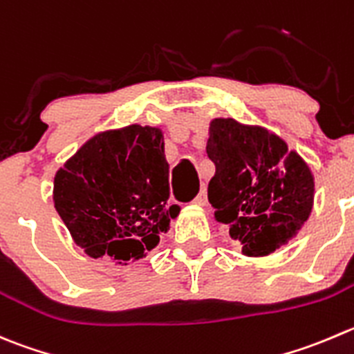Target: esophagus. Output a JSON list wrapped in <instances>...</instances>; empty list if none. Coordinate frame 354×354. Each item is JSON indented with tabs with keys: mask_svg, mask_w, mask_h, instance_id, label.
Returning a JSON list of instances; mask_svg holds the SVG:
<instances>
[{
	"mask_svg": "<svg viewBox=\"0 0 354 354\" xmlns=\"http://www.w3.org/2000/svg\"><path fill=\"white\" fill-rule=\"evenodd\" d=\"M205 202H207V195H205V190L202 188V190L198 192L197 197L194 198V205H201L202 207V205H205Z\"/></svg>",
	"mask_w": 354,
	"mask_h": 354,
	"instance_id": "obj_1",
	"label": "esophagus"
}]
</instances>
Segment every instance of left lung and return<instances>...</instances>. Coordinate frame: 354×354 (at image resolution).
<instances>
[{
  "label": "left lung",
  "instance_id": "obj_1",
  "mask_svg": "<svg viewBox=\"0 0 354 354\" xmlns=\"http://www.w3.org/2000/svg\"><path fill=\"white\" fill-rule=\"evenodd\" d=\"M207 156L216 174L207 197L242 254L264 257L289 243L313 211L315 176L286 140L263 126L212 119Z\"/></svg>",
  "mask_w": 354,
  "mask_h": 354
}]
</instances>
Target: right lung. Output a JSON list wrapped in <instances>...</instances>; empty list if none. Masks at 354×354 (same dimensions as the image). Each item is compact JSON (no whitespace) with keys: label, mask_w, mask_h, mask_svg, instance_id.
I'll return each mask as SVG.
<instances>
[{"label":"right lung","mask_w":354,"mask_h":354,"mask_svg":"<svg viewBox=\"0 0 354 354\" xmlns=\"http://www.w3.org/2000/svg\"><path fill=\"white\" fill-rule=\"evenodd\" d=\"M169 164L157 126L129 124L91 136L53 180V204L75 245L118 264L156 249L180 205H169Z\"/></svg>","instance_id":"1"}]
</instances>
